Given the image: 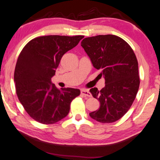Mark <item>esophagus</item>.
I'll return each mask as SVG.
<instances>
[{"label": "esophagus", "mask_w": 160, "mask_h": 160, "mask_svg": "<svg viewBox=\"0 0 160 160\" xmlns=\"http://www.w3.org/2000/svg\"><path fill=\"white\" fill-rule=\"evenodd\" d=\"M81 94H82L83 96H84V97H91L92 96L91 93L89 92V91L86 90V89H82V90H81Z\"/></svg>", "instance_id": "34e87169"}]
</instances>
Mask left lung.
Masks as SVG:
<instances>
[{
    "label": "left lung",
    "mask_w": 160,
    "mask_h": 160,
    "mask_svg": "<svg viewBox=\"0 0 160 160\" xmlns=\"http://www.w3.org/2000/svg\"><path fill=\"white\" fill-rule=\"evenodd\" d=\"M82 47L93 66L100 70L105 87L90 92L100 101L98 110L89 116L101 123H112L130 108L140 85L136 56L125 41L114 35H99L83 39Z\"/></svg>",
    "instance_id": "8db88e82"
}]
</instances>
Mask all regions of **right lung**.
I'll use <instances>...</instances> for the list:
<instances>
[{
	"instance_id": "add662e5",
	"label": "right lung",
	"mask_w": 160,
	"mask_h": 160,
	"mask_svg": "<svg viewBox=\"0 0 160 160\" xmlns=\"http://www.w3.org/2000/svg\"><path fill=\"white\" fill-rule=\"evenodd\" d=\"M84 37H37L19 54L14 74L16 92L26 112L36 121L43 124L60 121L68 114L72 100L80 95L78 89L57 88L51 78L64 54Z\"/></svg>"
}]
</instances>
